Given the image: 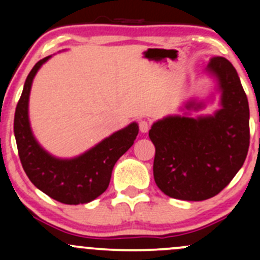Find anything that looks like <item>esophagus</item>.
Listing matches in <instances>:
<instances>
[{"label":"esophagus","mask_w":260,"mask_h":260,"mask_svg":"<svg viewBox=\"0 0 260 260\" xmlns=\"http://www.w3.org/2000/svg\"><path fill=\"white\" fill-rule=\"evenodd\" d=\"M140 131L142 133H147L149 131V123L147 120H141L140 122Z\"/></svg>","instance_id":"1"}]
</instances>
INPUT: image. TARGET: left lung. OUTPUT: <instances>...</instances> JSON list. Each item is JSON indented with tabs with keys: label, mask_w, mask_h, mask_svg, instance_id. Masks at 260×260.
Segmentation results:
<instances>
[{
	"label": "left lung",
	"mask_w": 260,
	"mask_h": 260,
	"mask_svg": "<svg viewBox=\"0 0 260 260\" xmlns=\"http://www.w3.org/2000/svg\"><path fill=\"white\" fill-rule=\"evenodd\" d=\"M205 74L215 83L208 98H190L182 114L156 120L149 138L156 147L154 182L165 195L185 201H203L217 195L242 169L249 148V104L238 73L222 56H212ZM219 109L192 117L213 103Z\"/></svg>",
	"instance_id": "obj_1"
}]
</instances>
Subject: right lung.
Listing matches in <instances>:
<instances>
[{"label":"right lung","instance_id":"obj_1","mask_svg":"<svg viewBox=\"0 0 260 260\" xmlns=\"http://www.w3.org/2000/svg\"><path fill=\"white\" fill-rule=\"evenodd\" d=\"M38 61L23 85L15 112L14 132L18 156L26 175L40 191L68 205L88 204L107 190L115 162L128 151L138 135V123L112 133L79 156L61 158L46 151L34 136L28 101L35 75L51 57Z\"/></svg>","mask_w":260,"mask_h":260}]
</instances>
